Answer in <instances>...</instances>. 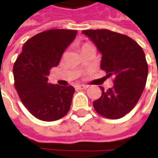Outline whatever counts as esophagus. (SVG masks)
<instances>
[{
  "label": "esophagus",
  "mask_w": 158,
  "mask_h": 158,
  "mask_svg": "<svg viewBox=\"0 0 158 158\" xmlns=\"http://www.w3.org/2000/svg\"><path fill=\"white\" fill-rule=\"evenodd\" d=\"M76 89H86L88 88L87 85H77L76 87Z\"/></svg>",
  "instance_id": "34e87169"
}]
</instances>
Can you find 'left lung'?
<instances>
[{"label": "left lung", "instance_id": "left-lung-1", "mask_svg": "<svg viewBox=\"0 0 158 158\" xmlns=\"http://www.w3.org/2000/svg\"><path fill=\"white\" fill-rule=\"evenodd\" d=\"M102 53L101 69L112 76L113 87L93 102L95 110L108 118L120 119L138 102L145 87L148 65L143 48L131 37L107 29L82 31Z\"/></svg>", "mask_w": 158, "mask_h": 158}]
</instances>
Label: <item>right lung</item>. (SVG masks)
Instances as JSON below:
<instances>
[{"label":"right lung","instance_id":"right-lung-1","mask_svg":"<svg viewBox=\"0 0 158 158\" xmlns=\"http://www.w3.org/2000/svg\"><path fill=\"white\" fill-rule=\"evenodd\" d=\"M76 30L51 29L27 40L14 65L15 87L29 112L52 122L70 109L75 89L48 83L49 71L56 67L63 52L75 39Z\"/></svg>","mask_w":158,"mask_h":158}]
</instances>
